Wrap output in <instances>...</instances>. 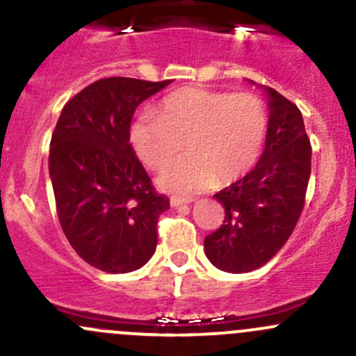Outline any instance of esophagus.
<instances>
[{
    "instance_id": "34e87169",
    "label": "esophagus",
    "mask_w": 356,
    "mask_h": 356,
    "mask_svg": "<svg viewBox=\"0 0 356 356\" xmlns=\"http://www.w3.org/2000/svg\"><path fill=\"white\" fill-rule=\"evenodd\" d=\"M193 198H181V196H172L170 198V203L172 207H181V204H188L191 203Z\"/></svg>"
}]
</instances>
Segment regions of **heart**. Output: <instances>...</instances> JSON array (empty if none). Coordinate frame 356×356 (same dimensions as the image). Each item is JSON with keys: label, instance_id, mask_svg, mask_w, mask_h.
I'll return each mask as SVG.
<instances>
[{"label": "heart", "instance_id": "1", "mask_svg": "<svg viewBox=\"0 0 356 356\" xmlns=\"http://www.w3.org/2000/svg\"><path fill=\"white\" fill-rule=\"evenodd\" d=\"M267 134L268 111L260 96L186 88L161 102L160 115L145 111L136 118L131 145L156 170L188 140L192 153L165 167L158 184L174 195H193L246 175L260 160Z\"/></svg>", "mask_w": 356, "mask_h": 356}]
</instances>
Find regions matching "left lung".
Segmentation results:
<instances>
[{
  "mask_svg": "<svg viewBox=\"0 0 356 356\" xmlns=\"http://www.w3.org/2000/svg\"><path fill=\"white\" fill-rule=\"evenodd\" d=\"M270 98L265 152L257 167L215 200L225 208L224 224L204 238V253L217 268L245 274L267 264L293 234L305 207L312 145L301 111L279 95Z\"/></svg>",
  "mask_w": 356,
  "mask_h": 356,
  "instance_id": "left-lung-1",
  "label": "left lung"
}]
</instances>
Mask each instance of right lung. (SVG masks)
<instances>
[{
    "instance_id": "obj_1",
    "label": "right lung",
    "mask_w": 356,
    "mask_h": 356,
    "mask_svg": "<svg viewBox=\"0 0 356 356\" xmlns=\"http://www.w3.org/2000/svg\"><path fill=\"white\" fill-rule=\"evenodd\" d=\"M168 84L99 79L68 99L53 131L49 177L60 225L75 253L103 272L138 270L156 250L158 217L170 201L156 193L129 129L138 105Z\"/></svg>"
}]
</instances>
